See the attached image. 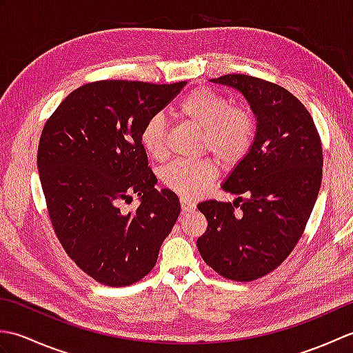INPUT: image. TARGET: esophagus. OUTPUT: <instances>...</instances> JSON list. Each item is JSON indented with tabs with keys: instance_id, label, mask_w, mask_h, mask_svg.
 I'll return each instance as SVG.
<instances>
[{
	"instance_id": "obj_1",
	"label": "esophagus",
	"mask_w": 353,
	"mask_h": 353,
	"mask_svg": "<svg viewBox=\"0 0 353 353\" xmlns=\"http://www.w3.org/2000/svg\"><path fill=\"white\" fill-rule=\"evenodd\" d=\"M181 206H182V212H192L196 209V203H194L192 199L188 197H181Z\"/></svg>"
}]
</instances>
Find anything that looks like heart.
<instances>
[{"instance_id": "heart-1", "label": "heart", "mask_w": 353, "mask_h": 353, "mask_svg": "<svg viewBox=\"0 0 353 353\" xmlns=\"http://www.w3.org/2000/svg\"><path fill=\"white\" fill-rule=\"evenodd\" d=\"M177 115L201 129L200 148L208 150L224 167L243 161L250 152L256 132L254 118L244 108L230 106L223 94L209 88L194 89L179 103ZM167 124L161 115L148 119L141 130V144L148 156L161 159L165 154ZM216 176L215 165L209 159L172 161L161 172L163 185L192 197L203 192Z\"/></svg>"}]
</instances>
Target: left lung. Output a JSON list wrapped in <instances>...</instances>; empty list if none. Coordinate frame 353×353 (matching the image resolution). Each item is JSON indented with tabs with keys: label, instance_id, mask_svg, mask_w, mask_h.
Listing matches in <instances>:
<instances>
[{
	"label": "left lung",
	"instance_id": "left-lung-1",
	"mask_svg": "<svg viewBox=\"0 0 353 353\" xmlns=\"http://www.w3.org/2000/svg\"><path fill=\"white\" fill-rule=\"evenodd\" d=\"M211 81L245 97L256 117V134L223 183L226 192L244 197L234 205H197L208 220L197 247L220 276L250 282L279 267L301 239L321 185V141L310 112L285 88L244 74Z\"/></svg>",
	"mask_w": 353,
	"mask_h": 353
}]
</instances>
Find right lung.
Segmentation results:
<instances>
[{
	"instance_id": "right-lung-1",
	"label": "right lung",
	"mask_w": 353,
	"mask_h": 353,
	"mask_svg": "<svg viewBox=\"0 0 353 353\" xmlns=\"http://www.w3.org/2000/svg\"><path fill=\"white\" fill-rule=\"evenodd\" d=\"M186 81L100 80L77 88L45 123L37 170L48 215L68 256L97 282L127 287L152 272L181 203L157 191L141 130ZM134 195L137 212L121 205Z\"/></svg>"
}]
</instances>
